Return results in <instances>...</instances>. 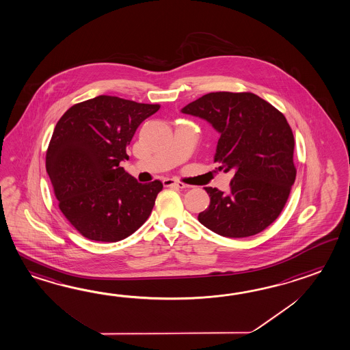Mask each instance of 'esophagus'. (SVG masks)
I'll return each mask as SVG.
<instances>
[{
  "label": "esophagus",
  "mask_w": 350,
  "mask_h": 350,
  "mask_svg": "<svg viewBox=\"0 0 350 350\" xmlns=\"http://www.w3.org/2000/svg\"><path fill=\"white\" fill-rule=\"evenodd\" d=\"M163 185L165 187H176V188H186V185H185V183H182V182H178V180H174V179H172V178L163 179Z\"/></svg>",
  "instance_id": "obj_1"
}]
</instances>
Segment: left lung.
Segmentation results:
<instances>
[{
	"label": "left lung",
	"instance_id": "1",
	"mask_svg": "<svg viewBox=\"0 0 350 350\" xmlns=\"http://www.w3.org/2000/svg\"><path fill=\"white\" fill-rule=\"evenodd\" d=\"M182 113L207 120L218 133L215 162L234 173L230 192L204 187L208 208L198 221L225 237H249L279 217L296 177L294 134L286 118L252 93L217 92Z\"/></svg>",
	"mask_w": 350,
	"mask_h": 350
}]
</instances>
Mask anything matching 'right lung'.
<instances>
[{
    "mask_svg": "<svg viewBox=\"0 0 350 350\" xmlns=\"http://www.w3.org/2000/svg\"><path fill=\"white\" fill-rule=\"evenodd\" d=\"M158 104L99 95L68 109L55 126L46 171L59 208L84 237L117 242L147 221L163 188L139 183L120 167L126 146Z\"/></svg>",
    "mask_w": 350,
    "mask_h": 350,
    "instance_id": "add662e5",
    "label": "right lung"
}]
</instances>
